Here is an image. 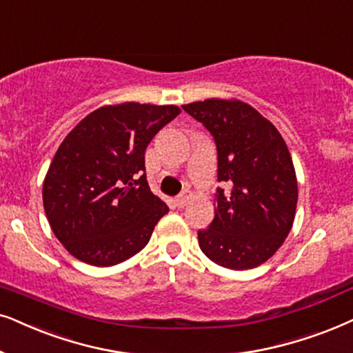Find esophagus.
I'll return each mask as SVG.
<instances>
[{
	"label": "esophagus",
	"mask_w": 353,
	"mask_h": 353,
	"mask_svg": "<svg viewBox=\"0 0 353 353\" xmlns=\"http://www.w3.org/2000/svg\"><path fill=\"white\" fill-rule=\"evenodd\" d=\"M190 198H191L190 191H183L180 196H176L173 203H175L176 208H185V205L188 204V201H190Z\"/></svg>",
	"instance_id": "1"
}]
</instances>
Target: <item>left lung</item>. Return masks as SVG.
Returning a JSON list of instances; mask_svg holds the SVG:
<instances>
[{
  "mask_svg": "<svg viewBox=\"0 0 353 353\" xmlns=\"http://www.w3.org/2000/svg\"><path fill=\"white\" fill-rule=\"evenodd\" d=\"M217 145L216 216L198 232L199 248L219 266L246 271L261 266L292 230L299 199L295 167L281 132L258 110L238 99L183 105Z\"/></svg>",
  "mask_w": 353,
  "mask_h": 353,
  "instance_id": "1",
  "label": "left lung"
}]
</instances>
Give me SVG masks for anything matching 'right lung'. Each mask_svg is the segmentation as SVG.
Returning <instances> with one entry per match:
<instances>
[{
	"mask_svg": "<svg viewBox=\"0 0 353 353\" xmlns=\"http://www.w3.org/2000/svg\"><path fill=\"white\" fill-rule=\"evenodd\" d=\"M176 105H103L72 128L43 180V209L54 236L82 263L110 268L149 243L168 212L145 180L152 137Z\"/></svg>",
	"mask_w": 353,
	"mask_h": 353,
	"instance_id": "1",
	"label": "right lung"
}]
</instances>
